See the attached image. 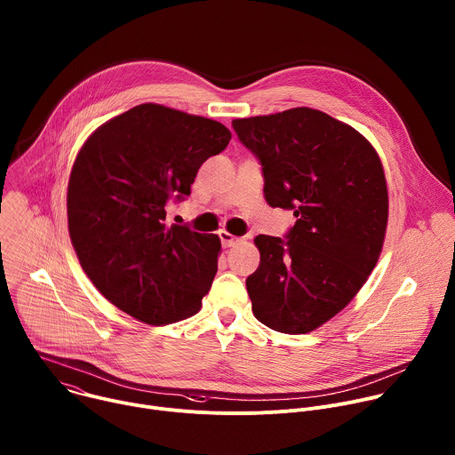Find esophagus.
<instances>
[{"instance_id":"obj_1","label":"esophagus","mask_w":455,"mask_h":455,"mask_svg":"<svg viewBox=\"0 0 455 455\" xmlns=\"http://www.w3.org/2000/svg\"><path fill=\"white\" fill-rule=\"evenodd\" d=\"M220 239H221V244H223L225 248H230V246H234V244H237V243L241 241L239 237L232 235V234L227 232V230H221V232H220Z\"/></svg>"}]
</instances>
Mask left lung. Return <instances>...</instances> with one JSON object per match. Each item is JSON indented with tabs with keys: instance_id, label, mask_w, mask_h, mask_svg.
I'll list each match as a JSON object with an SVG mask.
<instances>
[{
	"instance_id": "obj_1",
	"label": "left lung",
	"mask_w": 455,
	"mask_h": 455,
	"mask_svg": "<svg viewBox=\"0 0 455 455\" xmlns=\"http://www.w3.org/2000/svg\"><path fill=\"white\" fill-rule=\"evenodd\" d=\"M232 126L262 164L266 202L296 218L287 241L253 239L251 311L276 332H313L350 304L380 257L389 214L380 157L354 126L309 107Z\"/></svg>"
}]
</instances>
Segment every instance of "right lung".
Instances as JSON below:
<instances>
[{
  "label": "right lung",
  "mask_w": 455,
  "mask_h": 455,
  "mask_svg": "<svg viewBox=\"0 0 455 455\" xmlns=\"http://www.w3.org/2000/svg\"><path fill=\"white\" fill-rule=\"evenodd\" d=\"M230 130L209 117L140 103L98 126L68 184V228L82 269L112 306L148 325L196 315L218 271L221 241L166 223Z\"/></svg>",
  "instance_id": "obj_1"
}]
</instances>
